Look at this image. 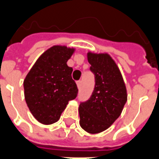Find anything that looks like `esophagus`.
<instances>
[{
	"label": "esophagus",
	"mask_w": 159,
	"mask_h": 159,
	"mask_svg": "<svg viewBox=\"0 0 159 159\" xmlns=\"http://www.w3.org/2000/svg\"><path fill=\"white\" fill-rule=\"evenodd\" d=\"M76 84H77V87H78V89H80V88L82 87V81H81V80L77 81V82H76Z\"/></svg>",
	"instance_id": "1"
}]
</instances>
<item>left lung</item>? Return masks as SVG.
<instances>
[{
    "mask_svg": "<svg viewBox=\"0 0 159 159\" xmlns=\"http://www.w3.org/2000/svg\"><path fill=\"white\" fill-rule=\"evenodd\" d=\"M94 74L95 86L91 97L79 105L80 125L87 132L99 133L119 118L127 101L126 89L120 71L107 54H88Z\"/></svg>",
    "mask_w": 159,
    "mask_h": 159,
    "instance_id": "obj_1",
    "label": "left lung"
}]
</instances>
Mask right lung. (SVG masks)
Wrapping results in <instances>:
<instances>
[{"instance_id":"right-lung-1","label":"right lung","mask_w":159,"mask_h":159,"mask_svg":"<svg viewBox=\"0 0 159 159\" xmlns=\"http://www.w3.org/2000/svg\"><path fill=\"white\" fill-rule=\"evenodd\" d=\"M74 49L53 46L38 59L23 82L24 96L32 115L42 124L58 120L78 89L66 62Z\"/></svg>"}]
</instances>
